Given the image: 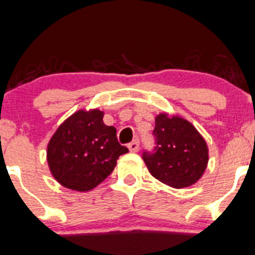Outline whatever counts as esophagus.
<instances>
[{"mask_svg": "<svg viewBox=\"0 0 255 255\" xmlns=\"http://www.w3.org/2000/svg\"><path fill=\"white\" fill-rule=\"evenodd\" d=\"M128 149H129V151L132 152H136L139 150V141L138 139H134L133 141H130L129 144H128Z\"/></svg>", "mask_w": 255, "mask_h": 255, "instance_id": "34e87169", "label": "esophagus"}]
</instances>
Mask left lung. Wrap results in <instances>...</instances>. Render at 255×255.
<instances>
[{
    "instance_id": "1",
    "label": "left lung",
    "mask_w": 255,
    "mask_h": 255,
    "mask_svg": "<svg viewBox=\"0 0 255 255\" xmlns=\"http://www.w3.org/2000/svg\"><path fill=\"white\" fill-rule=\"evenodd\" d=\"M155 148L144 151L149 172L173 188L194 184L204 173L209 150L202 134L183 117L157 115L155 119Z\"/></svg>"
}]
</instances>
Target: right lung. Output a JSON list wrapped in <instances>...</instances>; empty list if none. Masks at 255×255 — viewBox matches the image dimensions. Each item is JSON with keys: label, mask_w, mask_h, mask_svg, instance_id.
<instances>
[{"label": "right lung", "mask_w": 255, "mask_h": 255, "mask_svg": "<svg viewBox=\"0 0 255 255\" xmlns=\"http://www.w3.org/2000/svg\"><path fill=\"white\" fill-rule=\"evenodd\" d=\"M100 110H79L50 139L47 162L52 176L68 189L88 192L114 171L128 152L117 140L116 128L106 126Z\"/></svg>", "instance_id": "right-lung-1"}]
</instances>
